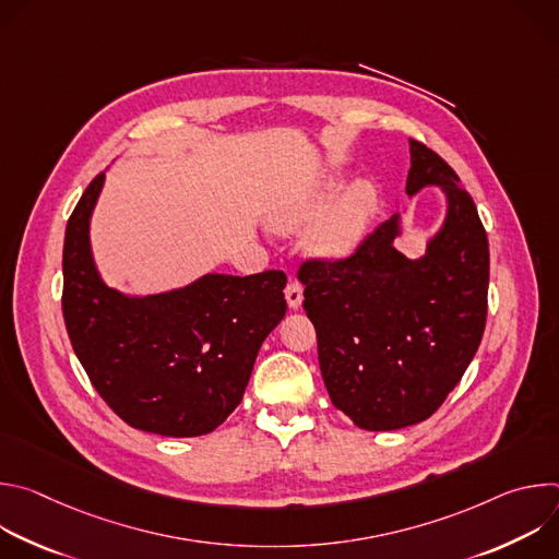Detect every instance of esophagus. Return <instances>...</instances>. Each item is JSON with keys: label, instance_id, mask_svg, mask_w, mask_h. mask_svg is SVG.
Masks as SVG:
<instances>
[{"label": "esophagus", "instance_id": "1", "mask_svg": "<svg viewBox=\"0 0 559 559\" xmlns=\"http://www.w3.org/2000/svg\"><path fill=\"white\" fill-rule=\"evenodd\" d=\"M285 298H287L289 307H294V309L300 307V302H302V285L298 281L289 278V283L285 287Z\"/></svg>", "mask_w": 559, "mask_h": 559}]
</instances>
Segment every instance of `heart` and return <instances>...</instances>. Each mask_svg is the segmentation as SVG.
<instances>
[{"label": "heart", "instance_id": "1", "mask_svg": "<svg viewBox=\"0 0 559 559\" xmlns=\"http://www.w3.org/2000/svg\"><path fill=\"white\" fill-rule=\"evenodd\" d=\"M334 186H325L321 192L307 194L302 199L289 201L274 214L276 227H296L307 221L316 210H321ZM378 210V192L371 183H356L349 188L309 231V243L316 252L325 257H345L358 243L367 225Z\"/></svg>", "mask_w": 559, "mask_h": 559}]
</instances>
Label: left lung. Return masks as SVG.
Returning <instances> with one entry per match:
<instances>
[{
  "label": "left lung",
  "instance_id": "1",
  "mask_svg": "<svg viewBox=\"0 0 559 559\" xmlns=\"http://www.w3.org/2000/svg\"><path fill=\"white\" fill-rule=\"evenodd\" d=\"M409 145L407 194L440 186L449 201L427 254L412 261L391 246L397 234L391 216L347 259H305L298 267L332 403L367 431L433 416L480 347L487 323L485 225L444 158L416 139Z\"/></svg>",
  "mask_w": 559,
  "mask_h": 559
}]
</instances>
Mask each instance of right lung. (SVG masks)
<instances>
[{
    "instance_id": "obj_1",
    "label": "right lung",
    "mask_w": 559,
    "mask_h": 559,
    "mask_svg": "<svg viewBox=\"0 0 559 559\" xmlns=\"http://www.w3.org/2000/svg\"><path fill=\"white\" fill-rule=\"evenodd\" d=\"M102 186L104 173L66 225L61 309L72 349L126 425L205 436L241 403L257 354L285 316L287 276L207 274L168 294L123 296L99 278L91 257L88 223Z\"/></svg>"
}]
</instances>
